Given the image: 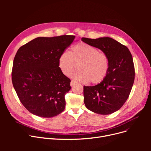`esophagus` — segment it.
I'll return each mask as SVG.
<instances>
[{
    "label": "esophagus",
    "instance_id": "34e87169",
    "mask_svg": "<svg viewBox=\"0 0 151 151\" xmlns=\"http://www.w3.org/2000/svg\"><path fill=\"white\" fill-rule=\"evenodd\" d=\"M76 84V83L75 81L71 80V83H70V86H71V87H72V86H75Z\"/></svg>",
    "mask_w": 151,
    "mask_h": 151
}]
</instances>
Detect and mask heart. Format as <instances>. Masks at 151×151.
I'll return each instance as SVG.
<instances>
[{"label": "heart", "mask_w": 151, "mask_h": 151, "mask_svg": "<svg viewBox=\"0 0 151 151\" xmlns=\"http://www.w3.org/2000/svg\"><path fill=\"white\" fill-rule=\"evenodd\" d=\"M59 67L62 73L70 76L76 69L80 71L73 78L77 81L98 84L106 76L109 68L107 55L85 43H80L71 47L70 52L64 51L59 56Z\"/></svg>", "instance_id": "b5f03b06"}]
</instances>
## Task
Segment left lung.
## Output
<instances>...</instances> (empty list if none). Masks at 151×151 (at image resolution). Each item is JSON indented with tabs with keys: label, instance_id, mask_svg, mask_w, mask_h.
<instances>
[{
	"label": "left lung",
	"instance_id": "left-lung-1",
	"mask_svg": "<svg viewBox=\"0 0 151 151\" xmlns=\"http://www.w3.org/2000/svg\"><path fill=\"white\" fill-rule=\"evenodd\" d=\"M81 40L100 50L109 59L105 78L94 86H84L86 107L99 114L107 115L119 109L127 100L134 80L132 55L127 47L110 37Z\"/></svg>",
	"mask_w": 151,
	"mask_h": 151
}]
</instances>
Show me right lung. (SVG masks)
<instances>
[{
  "label": "right lung",
  "instance_id": "right-lung-1",
  "mask_svg": "<svg viewBox=\"0 0 151 151\" xmlns=\"http://www.w3.org/2000/svg\"><path fill=\"white\" fill-rule=\"evenodd\" d=\"M75 37H37L19 47L16 54L13 85L22 104L32 114L49 118L65 109L70 80L62 73L58 60Z\"/></svg>",
  "mask_w": 151,
  "mask_h": 151
}]
</instances>
